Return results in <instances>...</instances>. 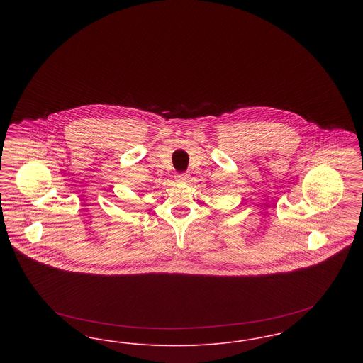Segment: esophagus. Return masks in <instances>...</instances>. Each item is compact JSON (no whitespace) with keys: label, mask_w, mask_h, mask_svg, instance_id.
Returning a JSON list of instances; mask_svg holds the SVG:
<instances>
[{"label":"esophagus","mask_w":363,"mask_h":363,"mask_svg":"<svg viewBox=\"0 0 363 363\" xmlns=\"http://www.w3.org/2000/svg\"><path fill=\"white\" fill-rule=\"evenodd\" d=\"M175 179L178 182H184V181H186V175L185 174H178V175H175Z\"/></svg>","instance_id":"obj_1"}]
</instances>
